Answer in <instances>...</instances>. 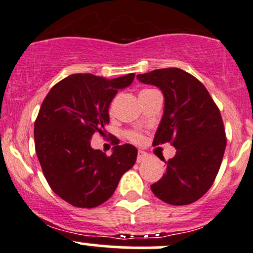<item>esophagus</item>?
<instances>
[{
  "mask_svg": "<svg viewBox=\"0 0 253 253\" xmlns=\"http://www.w3.org/2000/svg\"><path fill=\"white\" fill-rule=\"evenodd\" d=\"M149 158V155L147 154L145 152H143V150H139L138 152V155H137V163H143L145 162V160Z\"/></svg>",
  "mask_w": 253,
  "mask_h": 253,
  "instance_id": "34e87169",
  "label": "esophagus"
}]
</instances>
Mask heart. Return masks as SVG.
Here are the masks:
<instances>
[{"mask_svg":"<svg viewBox=\"0 0 253 253\" xmlns=\"http://www.w3.org/2000/svg\"><path fill=\"white\" fill-rule=\"evenodd\" d=\"M147 90H149V89H147ZM143 91H144V90H143ZM127 138H128L129 141H132V142L139 143V142H142L143 137H142V134L137 133V132L131 131V132H128V133H127Z\"/></svg>","mask_w":253,"mask_h":253,"instance_id":"heart-1","label":"heart"}]
</instances>
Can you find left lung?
<instances>
[{"instance_id": "obj_1", "label": "left lung", "mask_w": 253, "mask_h": 253, "mask_svg": "<svg viewBox=\"0 0 253 253\" xmlns=\"http://www.w3.org/2000/svg\"><path fill=\"white\" fill-rule=\"evenodd\" d=\"M139 82L158 86L164 95V114L153 145L171 142L172 159L167 172L150 186L159 200L186 206L200 200L213 185L226 147L218 106L206 86L180 68H163L137 75Z\"/></svg>"}]
</instances>
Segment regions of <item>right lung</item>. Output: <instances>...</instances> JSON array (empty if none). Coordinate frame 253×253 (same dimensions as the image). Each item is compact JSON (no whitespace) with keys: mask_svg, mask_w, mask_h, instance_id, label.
Segmentation results:
<instances>
[{"mask_svg":"<svg viewBox=\"0 0 253 253\" xmlns=\"http://www.w3.org/2000/svg\"><path fill=\"white\" fill-rule=\"evenodd\" d=\"M133 79L134 73L114 79L71 75L42 101L34 124L35 150L50 187L70 205L100 206L136 163L137 148L132 144L116 145L111 155L90 147L93 134H104L110 121L111 100Z\"/></svg>","mask_w":253,"mask_h":253,"instance_id":"add662e5","label":"right lung"}]
</instances>
